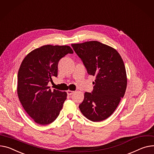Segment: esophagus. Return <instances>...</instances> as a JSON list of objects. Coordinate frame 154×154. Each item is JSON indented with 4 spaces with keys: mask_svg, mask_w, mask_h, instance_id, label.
Masks as SVG:
<instances>
[{
    "mask_svg": "<svg viewBox=\"0 0 154 154\" xmlns=\"http://www.w3.org/2000/svg\"><path fill=\"white\" fill-rule=\"evenodd\" d=\"M74 93V91H72V90H67V94L68 95H72Z\"/></svg>",
    "mask_w": 154,
    "mask_h": 154,
    "instance_id": "obj_1",
    "label": "esophagus"
}]
</instances>
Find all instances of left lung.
Masks as SVG:
<instances>
[{
	"instance_id": "1",
	"label": "left lung",
	"mask_w": 154,
	"mask_h": 154,
	"mask_svg": "<svg viewBox=\"0 0 154 154\" xmlns=\"http://www.w3.org/2000/svg\"><path fill=\"white\" fill-rule=\"evenodd\" d=\"M71 46L88 74L96 77L93 91L85 92L79 109L91 121H103L115 111L125 94L127 76L123 60L115 49L97 41Z\"/></svg>"
}]
</instances>
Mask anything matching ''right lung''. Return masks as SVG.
<instances>
[{"label": "right lung", "instance_id": "right-lung-1", "mask_svg": "<svg viewBox=\"0 0 154 154\" xmlns=\"http://www.w3.org/2000/svg\"><path fill=\"white\" fill-rule=\"evenodd\" d=\"M73 53L69 46L45 45L28 54L20 65L18 97L25 111L37 124L51 123L62 109L67 93L55 89L52 91L48 84L57 76L59 60Z\"/></svg>", "mask_w": 154, "mask_h": 154}]
</instances>
